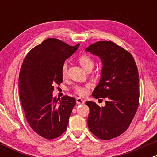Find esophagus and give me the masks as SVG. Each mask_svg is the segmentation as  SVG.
I'll list each match as a JSON object with an SVG mask.
<instances>
[{
    "label": "esophagus",
    "instance_id": "34e87169",
    "mask_svg": "<svg viewBox=\"0 0 157 157\" xmlns=\"http://www.w3.org/2000/svg\"><path fill=\"white\" fill-rule=\"evenodd\" d=\"M76 102H77V103L78 104V105H80V104H84L85 103L84 100H82V99L80 98V97H77V98L76 99Z\"/></svg>",
    "mask_w": 157,
    "mask_h": 157
}]
</instances>
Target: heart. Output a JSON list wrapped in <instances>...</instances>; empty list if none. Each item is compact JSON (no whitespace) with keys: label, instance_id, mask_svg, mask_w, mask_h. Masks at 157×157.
<instances>
[{"label":"heart","instance_id":"heart-1","mask_svg":"<svg viewBox=\"0 0 157 157\" xmlns=\"http://www.w3.org/2000/svg\"><path fill=\"white\" fill-rule=\"evenodd\" d=\"M78 61L80 63V66L86 70L87 68H91L94 66V61L89 56L83 55H81L78 58ZM67 64L64 63L61 68V74H62L63 77H66V74H67ZM91 86L90 83H87L86 85H77L74 87V91L77 94L80 95V96H86L88 93H89V89Z\"/></svg>","mask_w":157,"mask_h":157}]
</instances>
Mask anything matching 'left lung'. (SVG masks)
Masks as SVG:
<instances>
[{
    "mask_svg": "<svg viewBox=\"0 0 157 157\" xmlns=\"http://www.w3.org/2000/svg\"><path fill=\"white\" fill-rule=\"evenodd\" d=\"M100 57L101 78L92 93L94 98H106L100 107L87 101L90 131L103 140L120 136L127 130L139 105V74L134 57L111 41H98L86 48Z\"/></svg>",
    "mask_w": 157,
    "mask_h": 157,
    "instance_id": "obj_1",
    "label": "left lung"
}]
</instances>
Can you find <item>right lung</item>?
Listing matches in <instances>:
<instances>
[{"label": "right lung", "mask_w": 157, "mask_h": 157, "mask_svg": "<svg viewBox=\"0 0 157 157\" xmlns=\"http://www.w3.org/2000/svg\"><path fill=\"white\" fill-rule=\"evenodd\" d=\"M58 39L48 38L28 53L19 76L21 105L29 125L48 140L60 136L66 130L76 100L74 97H53L54 86L63 82L61 68L78 48Z\"/></svg>", "instance_id": "right-lung-1"}]
</instances>
